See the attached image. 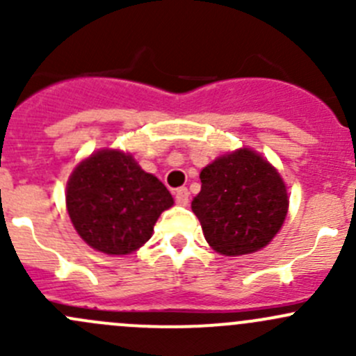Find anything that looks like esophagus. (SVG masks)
I'll return each mask as SVG.
<instances>
[{
  "label": "esophagus",
  "mask_w": 356,
  "mask_h": 356,
  "mask_svg": "<svg viewBox=\"0 0 356 356\" xmlns=\"http://www.w3.org/2000/svg\"><path fill=\"white\" fill-rule=\"evenodd\" d=\"M175 203L181 204V207H186L189 203V191L188 188H179L175 191Z\"/></svg>",
  "instance_id": "obj_1"
}]
</instances>
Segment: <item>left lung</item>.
Here are the masks:
<instances>
[{
    "label": "left lung",
    "instance_id": "8db88e82",
    "mask_svg": "<svg viewBox=\"0 0 356 356\" xmlns=\"http://www.w3.org/2000/svg\"><path fill=\"white\" fill-rule=\"evenodd\" d=\"M201 191L191 208L207 243L239 257L274 239L288 215L289 198L279 172L250 148L218 156L201 170Z\"/></svg>",
    "mask_w": 356,
    "mask_h": 356
}]
</instances>
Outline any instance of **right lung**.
Returning a JSON list of instances; mask_svg holds the SVG:
<instances>
[{"mask_svg": "<svg viewBox=\"0 0 356 356\" xmlns=\"http://www.w3.org/2000/svg\"><path fill=\"white\" fill-rule=\"evenodd\" d=\"M65 198L77 234L106 254L139 250L161 211L174 204L155 175L118 149H99L82 160L68 179Z\"/></svg>", "mask_w": 356, "mask_h": 356, "instance_id": "add662e5", "label": "right lung"}]
</instances>
